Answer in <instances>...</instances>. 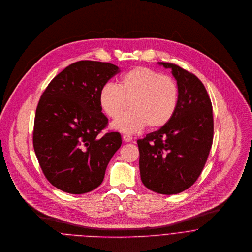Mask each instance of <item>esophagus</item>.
I'll use <instances>...</instances> for the list:
<instances>
[{"mask_svg":"<svg viewBox=\"0 0 252 252\" xmlns=\"http://www.w3.org/2000/svg\"><path fill=\"white\" fill-rule=\"evenodd\" d=\"M122 138H123V141L126 142V143H130V142L133 141V138L131 136H129V135H123Z\"/></svg>","mask_w":252,"mask_h":252,"instance_id":"obj_1","label":"esophagus"}]
</instances>
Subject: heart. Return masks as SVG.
<instances>
[{
	"instance_id": "heart-1",
	"label": "heart",
	"mask_w": 252,
	"mask_h": 252,
	"mask_svg": "<svg viewBox=\"0 0 252 252\" xmlns=\"http://www.w3.org/2000/svg\"><path fill=\"white\" fill-rule=\"evenodd\" d=\"M179 102V89L169 76L145 66L124 73L119 85L101 87L99 103L105 114L118 118L129 105L132 110L117 119L112 128L122 133H136L147 125L151 129L165 126L174 116Z\"/></svg>"
}]
</instances>
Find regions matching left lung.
Returning a JSON list of instances; mask_svg holds the SVG:
<instances>
[{
    "instance_id": "left-lung-1",
    "label": "left lung",
    "mask_w": 252,
    "mask_h": 252,
    "mask_svg": "<svg viewBox=\"0 0 252 252\" xmlns=\"http://www.w3.org/2000/svg\"><path fill=\"white\" fill-rule=\"evenodd\" d=\"M170 68L179 89L176 112L158 131L138 140L143 184L161 194H176L194 184L207 160L213 141L212 104L205 87L180 66Z\"/></svg>"
}]
</instances>
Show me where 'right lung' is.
Listing matches in <instances>:
<instances>
[{
  "label": "right lung",
  "instance_id": "obj_1",
  "mask_svg": "<svg viewBox=\"0 0 252 252\" xmlns=\"http://www.w3.org/2000/svg\"><path fill=\"white\" fill-rule=\"evenodd\" d=\"M118 72L108 63L80 61L59 73L41 95L34 151L46 178L63 191L80 194L97 188L122 144L117 132L98 136L108 122L99 92Z\"/></svg>",
  "mask_w": 252,
  "mask_h": 252
}]
</instances>
